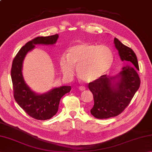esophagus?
<instances>
[{
	"mask_svg": "<svg viewBox=\"0 0 152 152\" xmlns=\"http://www.w3.org/2000/svg\"><path fill=\"white\" fill-rule=\"evenodd\" d=\"M78 89L80 90V91H84V90L86 89L85 87H83V86H80Z\"/></svg>",
	"mask_w": 152,
	"mask_h": 152,
	"instance_id": "esophagus-1",
	"label": "esophagus"
}]
</instances>
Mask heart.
Segmentation results:
<instances>
[{"instance_id":"b5f03b06","label":"heart","mask_w":152,"mask_h":152,"mask_svg":"<svg viewBox=\"0 0 152 152\" xmlns=\"http://www.w3.org/2000/svg\"><path fill=\"white\" fill-rule=\"evenodd\" d=\"M114 61L112 50L106 45L81 42L71 46L67 55H63L59 60L61 72L71 76L76 66L78 78L86 83L100 79L110 69Z\"/></svg>"}]
</instances>
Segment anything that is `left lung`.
Returning a JSON list of instances; mask_svg holds the SVG:
<instances>
[{"mask_svg": "<svg viewBox=\"0 0 152 152\" xmlns=\"http://www.w3.org/2000/svg\"><path fill=\"white\" fill-rule=\"evenodd\" d=\"M114 43L122 61L128 64L123 66L117 75H103L88 88L93 95L94 106L91 114L97 119H107L120 114L129 104L140 87L139 70L136 55L130 48L114 38Z\"/></svg>", "mask_w": 152, "mask_h": 152, "instance_id": "1", "label": "left lung"}]
</instances>
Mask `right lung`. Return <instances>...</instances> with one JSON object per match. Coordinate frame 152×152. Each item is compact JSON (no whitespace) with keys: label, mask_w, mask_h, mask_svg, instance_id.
Wrapping results in <instances>:
<instances>
[{"label":"right lung","mask_w":152,"mask_h":152,"mask_svg":"<svg viewBox=\"0 0 152 152\" xmlns=\"http://www.w3.org/2000/svg\"><path fill=\"white\" fill-rule=\"evenodd\" d=\"M59 35L40 37L23 46L16 55L12 63L11 78L14 96L19 106L31 117L38 120H46L56 114L61 97L70 91V86L54 88L44 93L33 91L25 82L23 76V63L26 55L36 45H53L57 42Z\"/></svg>","instance_id":"1"}]
</instances>
